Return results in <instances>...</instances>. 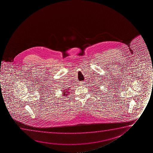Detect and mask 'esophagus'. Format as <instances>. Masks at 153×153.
Returning <instances> with one entry per match:
<instances>
[{
	"label": "esophagus",
	"instance_id": "34e87169",
	"mask_svg": "<svg viewBox=\"0 0 153 153\" xmlns=\"http://www.w3.org/2000/svg\"><path fill=\"white\" fill-rule=\"evenodd\" d=\"M84 84H85L84 82H80V85H85Z\"/></svg>",
	"mask_w": 153,
	"mask_h": 153
}]
</instances>
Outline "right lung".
I'll use <instances>...</instances> for the list:
<instances>
[{
    "label": "right lung",
    "instance_id": "add662e5",
    "mask_svg": "<svg viewBox=\"0 0 153 153\" xmlns=\"http://www.w3.org/2000/svg\"><path fill=\"white\" fill-rule=\"evenodd\" d=\"M65 91V92H62L63 93V95H64V96H65V95H67V94H66V92H67V93H68V91Z\"/></svg>",
    "mask_w": 153,
    "mask_h": 153
}]
</instances>
